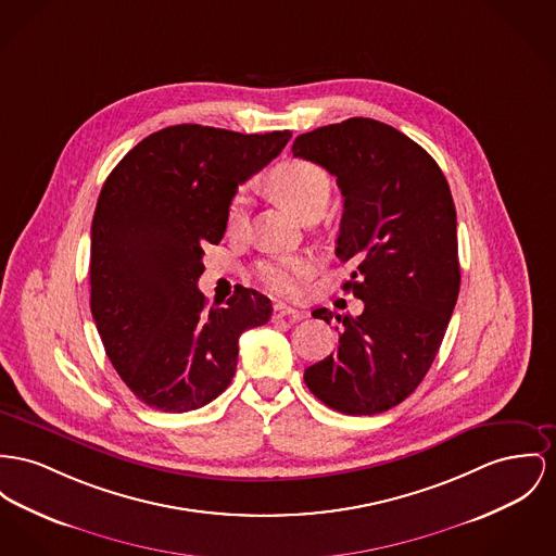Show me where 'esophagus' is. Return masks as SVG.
<instances>
[{"instance_id": "esophagus-1", "label": "esophagus", "mask_w": 556, "mask_h": 556, "mask_svg": "<svg viewBox=\"0 0 556 556\" xmlns=\"http://www.w3.org/2000/svg\"><path fill=\"white\" fill-rule=\"evenodd\" d=\"M307 314L295 309L291 305H285V303H276L274 305V318H291V320H303Z\"/></svg>"}]
</instances>
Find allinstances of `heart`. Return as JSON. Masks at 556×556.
Here are the masks:
<instances>
[{
  "label": "heart",
  "instance_id": "1",
  "mask_svg": "<svg viewBox=\"0 0 556 556\" xmlns=\"http://www.w3.org/2000/svg\"><path fill=\"white\" fill-rule=\"evenodd\" d=\"M269 191L274 198L299 219L309 213L325 211L331 195L329 175L314 162L289 160L278 164L269 179ZM227 231L236 233L244 225V198L236 195L227 208ZM316 274V260L309 255H274L260 261L255 278L261 287L274 295L296 296Z\"/></svg>",
  "mask_w": 556,
  "mask_h": 556
}]
</instances>
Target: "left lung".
Returning <instances> with one entry per match:
<instances>
[{
  "label": "left lung",
  "instance_id": "8db88e82",
  "mask_svg": "<svg viewBox=\"0 0 556 556\" xmlns=\"http://www.w3.org/2000/svg\"><path fill=\"white\" fill-rule=\"evenodd\" d=\"M293 155L327 168L341 189L337 257L352 263L343 291L361 316H334L337 352L303 379L327 407L375 415L403 403L443 343L459 293L457 219L434 157L401 130L350 117L299 135ZM314 318L331 323L327 307Z\"/></svg>",
  "mask_w": 556,
  "mask_h": 556
}]
</instances>
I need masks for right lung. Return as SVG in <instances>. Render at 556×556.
<instances>
[{
	"label": "right lung",
	"instance_id": "add662e5",
	"mask_svg": "<svg viewBox=\"0 0 556 556\" xmlns=\"http://www.w3.org/2000/svg\"><path fill=\"white\" fill-rule=\"evenodd\" d=\"M289 139L168 126L130 149L101 189L90 309L113 369L149 407L186 413L215 401L236 372L240 334L269 320L271 301L244 287L206 309L198 278L236 189Z\"/></svg>",
	"mask_w": 556,
	"mask_h": 556
}]
</instances>
